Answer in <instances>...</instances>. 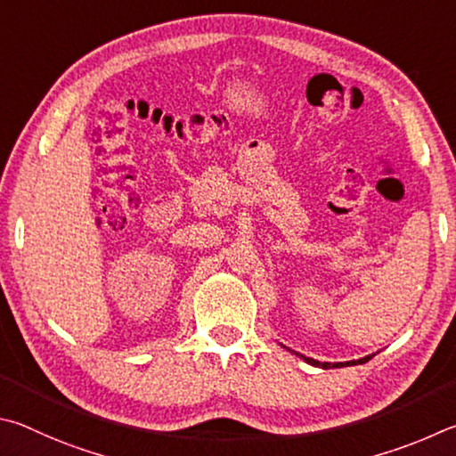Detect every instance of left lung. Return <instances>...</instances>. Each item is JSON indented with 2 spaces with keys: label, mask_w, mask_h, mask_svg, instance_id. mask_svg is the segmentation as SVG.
Listing matches in <instances>:
<instances>
[{
  "label": "left lung",
  "mask_w": 456,
  "mask_h": 456,
  "mask_svg": "<svg viewBox=\"0 0 456 456\" xmlns=\"http://www.w3.org/2000/svg\"><path fill=\"white\" fill-rule=\"evenodd\" d=\"M300 358H305V361L308 362V364H313V366H321V369H340V366H354V364H362V362H369L372 356H364V358H358V361H350V362H334V364H330V362H318V361H314V358H306V356H300Z\"/></svg>",
  "instance_id": "left-lung-1"
}]
</instances>
